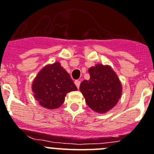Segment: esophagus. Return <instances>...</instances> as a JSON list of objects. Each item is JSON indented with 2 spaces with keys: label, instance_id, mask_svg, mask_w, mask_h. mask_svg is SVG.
<instances>
[{
  "label": "esophagus",
  "instance_id": "34e87169",
  "mask_svg": "<svg viewBox=\"0 0 154 154\" xmlns=\"http://www.w3.org/2000/svg\"><path fill=\"white\" fill-rule=\"evenodd\" d=\"M80 82H80L79 80H75V86H77L78 88H79Z\"/></svg>",
  "mask_w": 154,
  "mask_h": 154
}]
</instances>
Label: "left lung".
<instances>
[{
    "label": "left lung",
    "mask_w": 154,
    "mask_h": 154,
    "mask_svg": "<svg viewBox=\"0 0 154 154\" xmlns=\"http://www.w3.org/2000/svg\"><path fill=\"white\" fill-rule=\"evenodd\" d=\"M90 80L79 86L86 103L94 111L105 113L115 106L121 97L122 86L118 76L109 66L97 64L89 69Z\"/></svg>",
    "instance_id": "1"
}]
</instances>
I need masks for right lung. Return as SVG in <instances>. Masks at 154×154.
<instances>
[{
  "label": "right lung",
  "mask_w": 154,
  "mask_h": 154,
  "mask_svg": "<svg viewBox=\"0 0 154 154\" xmlns=\"http://www.w3.org/2000/svg\"><path fill=\"white\" fill-rule=\"evenodd\" d=\"M77 90L70 75L59 62L44 67L32 84L34 97L42 106L48 109L61 106L66 94Z\"/></svg>",
  "instance_id": "add662e5"
}]
</instances>
